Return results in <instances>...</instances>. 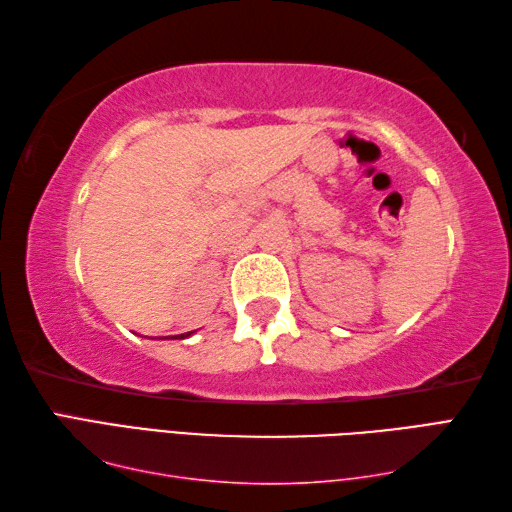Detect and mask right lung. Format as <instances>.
I'll return each mask as SVG.
<instances>
[{
	"label": "right lung",
	"mask_w": 512,
	"mask_h": 512,
	"mask_svg": "<svg viewBox=\"0 0 512 512\" xmlns=\"http://www.w3.org/2000/svg\"><path fill=\"white\" fill-rule=\"evenodd\" d=\"M193 332H187V334H178V336H171V339H187V336H191ZM162 339H167V336H162Z\"/></svg>",
	"instance_id": "obj_1"
}]
</instances>
